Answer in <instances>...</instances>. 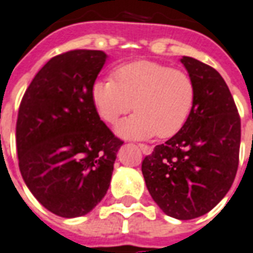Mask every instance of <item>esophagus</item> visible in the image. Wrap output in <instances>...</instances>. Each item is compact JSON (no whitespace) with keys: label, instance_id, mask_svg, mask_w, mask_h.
Here are the masks:
<instances>
[{"label":"esophagus","instance_id":"1","mask_svg":"<svg viewBox=\"0 0 253 253\" xmlns=\"http://www.w3.org/2000/svg\"><path fill=\"white\" fill-rule=\"evenodd\" d=\"M139 148L141 150V152L144 154V155H150L152 152V148L150 146H146V144H139Z\"/></svg>","mask_w":253,"mask_h":253}]
</instances>
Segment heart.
<instances>
[{
    "label": "heart",
    "mask_w": 253,
    "mask_h": 253,
    "mask_svg": "<svg viewBox=\"0 0 253 253\" xmlns=\"http://www.w3.org/2000/svg\"><path fill=\"white\" fill-rule=\"evenodd\" d=\"M113 79H99L91 87L98 116L109 124L130 109L135 114L116 126L126 139H166L185 125L195 105V84L187 72L154 61L118 66Z\"/></svg>",
    "instance_id": "b5f03b06"
}]
</instances>
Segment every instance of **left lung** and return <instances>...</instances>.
I'll return each instance as SVG.
<instances>
[{"mask_svg": "<svg viewBox=\"0 0 253 253\" xmlns=\"http://www.w3.org/2000/svg\"><path fill=\"white\" fill-rule=\"evenodd\" d=\"M180 61L195 84L192 113L171 139L144 158L141 173L159 209L188 221L207 214L232 187L241 123L221 75L192 57Z\"/></svg>", "mask_w": 253, "mask_h": 253, "instance_id": "1", "label": "left lung"}]
</instances>
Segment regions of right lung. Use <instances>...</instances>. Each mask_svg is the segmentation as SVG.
I'll list each match as a JSON object with an SVG mask.
<instances>
[{
  "label": "right lung",
  "instance_id": "obj_1",
  "mask_svg": "<svg viewBox=\"0 0 253 253\" xmlns=\"http://www.w3.org/2000/svg\"><path fill=\"white\" fill-rule=\"evenodd\" d=\"M106 60L101 50L53 57L21 99L16 124L20 173L38 202L62 218L85 215L105 198L123 146L91 99Z\"/></svg>",
  "mask_w": 253,
  "mask_h": 253
}]
</instances>
